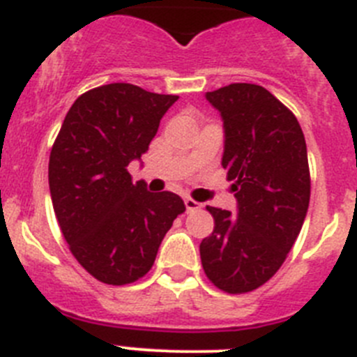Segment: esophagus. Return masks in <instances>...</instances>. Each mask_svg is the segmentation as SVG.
<instances>
[{
    "mask_svg": "<svg viewBox=\"0 0 357 357\" xmlns=\"http://www.w3.org/2000/svg\"><path fill=\"white\" fill-rule=\"evenodd\" d=\"M184 204H185V208H188V212H195L202 207V204H198V202L192 200V198H185Z\"/></svg>",
    "mask_w": 357,
    "mask_h": 357,
    "instance_id": "1",
    "label": "esophagus"
}]
</instances>
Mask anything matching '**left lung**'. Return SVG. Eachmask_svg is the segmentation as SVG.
Here are the masks:
<instances>
[{
	"label": "left lung",
	"instance_id": "left-lung-1",
	"mask_svg": "<svg viewBox=\"0 0 357 357\" xmlns=\"http://www.w3.org/2000/svg\"><path fill=\"white\" fill-rule=\"evenodd\" d=\"M225 122L223 168L237 215L207 207L214 231L200 244L212 285L253 292L278 273L305 223L310 204L308 152L296 114L269 90L231 83L208 91Z\"/></svg>",
	"mask_w": 357,
	"mask_h": 357
}]
</instances>
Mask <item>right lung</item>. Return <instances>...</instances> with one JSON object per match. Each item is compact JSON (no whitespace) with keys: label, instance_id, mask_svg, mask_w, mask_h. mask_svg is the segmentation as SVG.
I'll use <instances>...</instances> for the list:
<instances>
[{"label":"right lung","instance_id":"add662e5","mask_svg":"<svg viewBox=\"0 0 357 357\" xmlns=\"http://www.w3.org/2000/svg\"><path fill=\"white\" fill-rule=\"evenodd\" d=\"M176 96L111 83L76 99L49 155V189L68 250L106 285H129L153 266L185 211L175 192L132 184L127 166L149 150Z\"/></svg>","mask_w":357,"mask_h":357}]
</instances>
